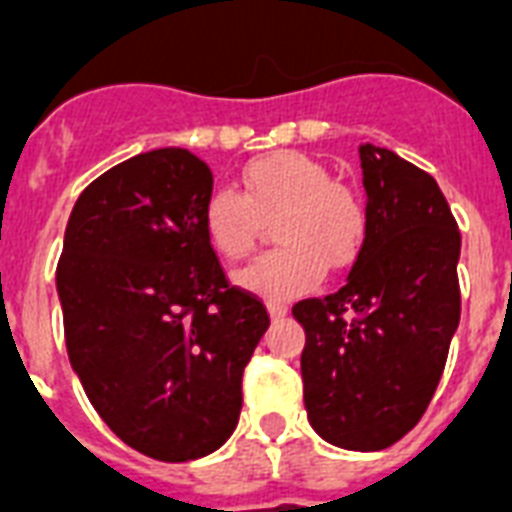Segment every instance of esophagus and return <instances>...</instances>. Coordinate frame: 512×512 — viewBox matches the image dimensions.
I'll list each match as a JSON object with an SVG mask.
<instances>
[{"instance_id":"obj_1","label":"esophagus","mask_w":512,"mask_h":512,"mask_svg":"<svg viewBox=\"0 0 512 512\" xmlns=\"http://www.w3.org/2000/svg\"><path fill=\"white\" fill-rule=\"evenodd\" d=\"M268 313H271V319H284V316L289 313V308L281 303H271L268 305Z\"/></svg>"}]
</instances>
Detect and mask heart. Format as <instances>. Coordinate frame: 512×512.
<instances>
[{"instance_id": "1", "label": "heart", "mask_w": 512, "mask_h": 512, "mask_svg": "<svg viewBox=\"0 0 512 512\" xmlns=\"http://www.w3.org/2000/svg\"><path fill=\"white\" fill-rule=\"evenodd\" d=\"M244 193L217 188L204 204V233L217 255L239 260L255 247L260 220L279 215L281 249L236 273V284L268 300H292L313 289L329 268L358 257L366 233L364 204L308 154L279 151L247 164Z\"/></svg>"}]
</instances>
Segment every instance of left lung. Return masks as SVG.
Returning a JSON list of instances; mask_svg holds the SVG:
<instances>
[{
  "mask_svg": "<svg viewBox=\"0 0 512 512\" xmlns=\"http://www.w3.org/2000/svg\"><path fill=\"white\" fill-rule=\"evenodd\" d=\"M366 233L345 287L292 308L305 329L311 428L350 452H380L420 422L460 324V231L428 172L388 148H358Z\"/></svg>",
  "mask_w": 512,
  "mask_h": 512,
  "instance_id": "8db88e82",
  "label": "left lung"
}]
</instances>
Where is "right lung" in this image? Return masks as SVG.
<instances>
[{
    "mask_svg": "<svg viewBox=\"0 0 512 512\" xmlns=\"http://www.w3.org/2000/svg\"><path fill=\"white\" fill-rule=\"evenodd\" d=\"M212 172L185 148L116 164L76 199L58 263L66 348L124 444L207 457L239 425L241 374L271 327L204 233Z\"/></svg>",
    "mask_w": 512,
    "mask_h": 512,
    "instance_id": "1",
    "label": "right lung"
}]
</instances>
